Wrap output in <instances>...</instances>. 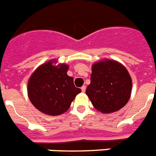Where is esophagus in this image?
I'll return each instance as SVG.
<instances>
[{
  "mask_svg": "<svg viewBox=\"0 0 156 156\" xmlns=\"http://www.w3.org/2000/svg\"><path fill=\"white\" fill-rule=\"evenodd\" d=\"M81 90H82V91H83V92H85V90H86V86H83V87H81Z\"/></svg>",
  "mask_w": 156,
  "mask_h": 156,
  "instance_id": "34e87169",
  "label": "esophagus"
}]
</instances>
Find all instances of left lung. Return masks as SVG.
<instances>
[{"mask_svg":"<svg viewBox=\"0 0 156 156\" xmlns=\"http://www.w3.org/2000/svg\"><path fill=\"white\" fill-rule=\"evenodd\" d=\"M131 90L132 79L123 65L106 59L92 66L86 94L98 111L111 113L120 110L129 100Z\"/></svg>","mask_w":156,"mask_h":156,"instance_id":"8db88e82","label":"left lung"}]
</instances>
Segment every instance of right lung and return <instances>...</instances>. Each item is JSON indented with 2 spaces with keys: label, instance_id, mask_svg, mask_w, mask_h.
I'll use <instances>...</instances> for the list:
<instances>
[{
  "label": "right lung",
  "instance_id": "right-lung-1",
  "mask_svg": "<svg viewBox=\"0 0 156 156\" xmlns=\"http://www.w3.org/2000/svg\"><path fill=\"white\" fill-rule=\"evenodd\" d=\"M52 60L39 66L31 74L27 93L31 104L43 113L57 116L66 112L76 95L82 91L75 87L73 78L67 75L66 64L55 66Z\"/></svg>",
  "mask_w": 156,
  "mask_h": 156
}]
</instances>
